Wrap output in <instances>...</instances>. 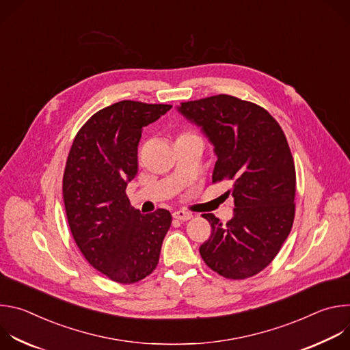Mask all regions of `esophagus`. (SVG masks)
<instances>
[{"label": "esophagus", "instance_id": "esophagus-1", "mask_svg": "<svg viewBox=\"0 0 350 350\" xmlns=\"http://www.w3.org/2000/svg\"><path fill=\"white\" fill-rule=\"evenodd\" d=\"M173 217L177 219V220H180V221H187V220H189V219L192 217V213L185 212V211H176V212L173 213Z\"/></svg>", "mask_w": 350, "mask_h": 350}]
</instances>
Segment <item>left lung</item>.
I'll list each match as a JSON object with an SVG mask.
<instances>
[{
  "mask_svg": "<svg viewBox=\"0 0 350 350\" xmlns=\"http://www.w3.org/2000/svg\"><path fill=\"white\" fill-rule=\"evenodd\" d=\"M177 111L201 129L217 158L212 180L230 181L234 216L205 217L212 235L204 262L231 280L252 277L277 256L295 217L296 174L285 134L262 107L220 94L183 103Z\"/></svg>",
  "mask_w": 350,
  "mask_h": 350,
  "instance_id": "obj_1",
  "label": "left lung"
}]
</instances>
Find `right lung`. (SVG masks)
Masks as SVG:
<instances>
[{
	"mask_svg": "<svg viewBox=\"0 0 350 350\" xmlns=\"http://www.w3.org/2000/svg\"><path fill=\"white\" fill-rule=\"evenodd\" d=\"M170 108L120 101L98 111L79 130L68 157L62 191L72 235L87 262L120 284L157 269L172 224L169 211L141 215L126 195L138 172L142 129Z\"/></svg>",
	"mask_w": 350,
	"mask_h": 350,
	"instance_id": "obj_1",
	"label": "right lung"
}]
</instances>
